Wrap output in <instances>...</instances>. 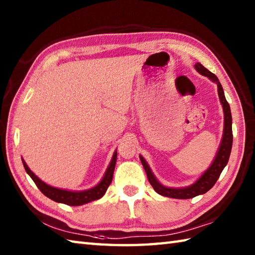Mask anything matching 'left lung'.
Instances as JSON below:
<instances>
[{
	"instance_id": "obj_1",
	"label": "left lung",
	"mask_w": 255,
	"mask_h": 255,
	"mask_svg": "<svg viewBox=\"0 0 255 255\" xmlns=\"http://www.w3.org/2000/svg\"><path fill=\"white\" fill-rule=\"evenodd\" d=\"M195 69H196L200 74L205 75V77H208L211 81H214V82L217 83L218 95H219L221 104H223L224 113H225L224 136H223V140H221L217 155H216L213 164H211L209 169L199 177V180L196 183H194L193 185L188 186V187L170 188V187H165L163 185H161V184L156 181V178L154 177L153 173L151 172L147 162H145V160L142 158L141 155H140V161H141V163L144 167V171H145V173H147V176H148V180H149L150 184L152 185V187L154 188V191L156 193L162 195V196H165V197L187 199V198H193L195 196H198V195H200V194H205L206 192H208L209 189L215 185V183L217 182V180L221 174V172H223L225 166L227 165V163H228L230 152H231L232 117H231L230 106L225 97L223 86H221L218 78L216 77L214 73H211L209 70L206 69L203 64L196 63L195 64Z\"/></svg>"
}]
</instances>
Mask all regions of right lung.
Here are the masks:
<instances>
[{
    "label": "right lung",
    "instance_id": "obj_1",
    "mask_svg": "<svg viewBox=\"0 0 255 255\" xmlns=\"http://www.w3.org/2000/svg\"><path fill=\"white\" fill-rule=\"evenodd\" d=\"M116 160H117V152L114 153L110 166L107 167L105 175L103 177V180L100 182V184H97V185L93 188L86 189V191H82V192H70V191H66V189H60V188H56L48 185V184L39 180V178H38L34 173L29 170V167L27 166L24 160H23V164L25 167V171L28 173V175L32 178V181L35 182L37 187L39 188V191L44 194L45 196L55 200L57 203H62L69 206H80V205H83V204L99 199L105 194V192L107 191L108 186L111 185L112 180H113V174H114V170H115Z\"/></svg>",
    "mask_w": 255,
    "mask_h": 255
}]
</instances>
